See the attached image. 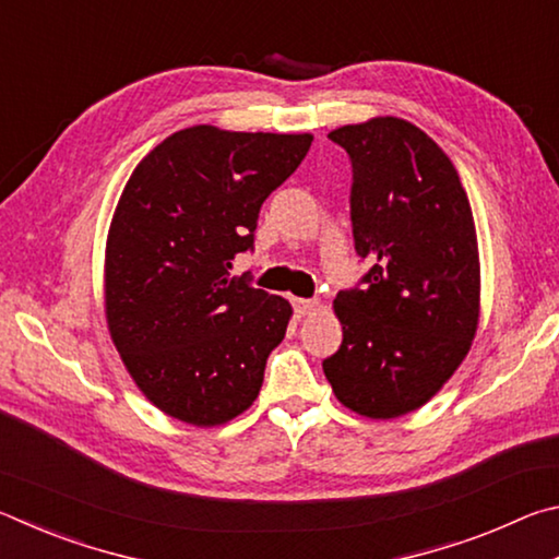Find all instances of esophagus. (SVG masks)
<instances>
[{
    "mask_svg": "<svg viewBox=\"0 0 559 559\" xmlns=\"http://www.w3.org/2000/svg\"><path fill=\"white\" fill-rule=\"evenodd\" d=\"M320 308V302L316 298H293V310H296V316H310L313 310Z\"/></svg>",
    "mask_w": 559,
    "mask_h": 559,
    "instance_id": "obj_1",
    "label": "esophagus"
}]
</instances>
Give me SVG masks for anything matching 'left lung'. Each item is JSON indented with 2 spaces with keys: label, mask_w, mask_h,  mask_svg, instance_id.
Instances as JSON below:
<instances>
[{
  "label": "left lung",
  "mask_w": 559,
  "mask_h": 559,
  "mask_svg": "<svg viewBox=\"0 0 559 559\" xmlns=\"http://www.w3.org/2000/svg\"><path fill=\"white\" fill-rule=\"evenodd\" d=\"M349 157V222L370 263L335 298L343 345L323 359L347 409H419L466 357L478 325V246L466 189L443 150L400 118L328 135Z\"/></svg>",
  "instance_id": "left-lung-1"
}]
</instances>
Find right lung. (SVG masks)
I'll list each match as a JSON object with an SVG mask.
<instances>
[{
	"mask_svg": "<svg viewBox=\"0 0 559 559\" xmlns=\"http://www.w3.org/2000/svg\"><path fill=\"white\" fill-rule=\"evenodd\" d=\"M310 135L179 130L135 167L106 249L110 337L165 414L214 427L249 409L290 306L231 276L253 251L266 197L296 173Z\"/></svg>",
	"mask_w": 559,
	"mask_h": 559,
	"instance_id": "1",
	"label": "right lung"
}]
</instances>
